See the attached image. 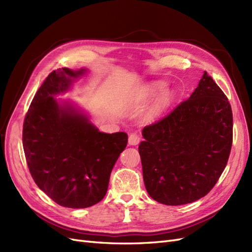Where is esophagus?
Returning <instances> with one entry per match:
<instances>
[{
	"label": "esophagus",
	"mask_w": 252,
	"mask_h": 252,
	"mask_svg": "<svg viewBox=\"0 0 252 252\" xmlns=\"http://www.w3.org/2000/svg\"><path fill=\"white\" fill-rule=\"evenodd\" d=\"M141 142V136L138 133H131L129 135V139H128V143L130 145H138Z\"/></svg>",
	"instance_id": "34e87169"
}]
</instances>
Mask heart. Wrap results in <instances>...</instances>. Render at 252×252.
<instances>
[{"mask_svg":"<svg viewBox=\"0 0 252 252\" xmlns=\"http://www.w3.org/2000/svg\"><path fill=\"white\" fill-rule=\"evenodd\" d=\"M165 86H166V84L162 83V82L151 84V85H149L147 87L146 93H145V94H146L147 95H154V94H158V91L163 90L165 88ZM173 97H174V95H173L172 93H166L165 94H163L162 97L159 98V102L158 104V109H164V108H166L167 106H168L172 102Z\"/></svg>","mask_w":252,"mask_h":252,"instance_id":"b5f03b06","label":"heart"}]
</instances>
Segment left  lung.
<instances>
[{"label":"left lung","instance_id":"8db88e82","mask_svg":"<svg viewBox=\"0 0 252 252\" xmlns=\"http://www.w3.org/2000/svg\"><path fill=\"white\" fill-rule=\"evenodd\" d=\"M232 127L229 101L205 71L188 100L143 129L139 152L152 199L178 206L207 194L229 158Z\"/></svg>","mask_w":252,"mask_h":252}]
</instances>
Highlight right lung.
I'll list each match as a JSON object with an SVG mask.
<instances>
[{
  "label": "right lung",
  "instance_id": "add662e5",
  "mask_svg": "<svg viewBox=\"0 0 252 252\" xmlns=\"http://www.w3.org/2000/svg\"><path fill=\"white\" fill-rule=\"evenodd\" d=\"M85 71L62 68L50 72L23 124L30 174L52 201L68 208L90 207L103 199L111 170L128 142L125 132H100L84 114L53 97Z\"/></svg>",
  "mask_w": 252,
  "mask_h": 252
}]
</instances>
